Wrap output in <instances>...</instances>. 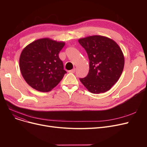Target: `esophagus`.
<instances>
[{
  "label": "esophagus",
  "instance_id": "34e87169",
  "mask_svg": "<svg viewBox=\"0 0 147 147\" xmlns=\"http://www.w3.org/2000/svg\"><path fill=\"white\" fill-rule=\"evenodd\" d=\"M75 71H76V68H74L72 69L71 70H69V71H68V72H69V73H74L75 72Z\"/></svg>",
  "mask_w": 147,
  "mask_h": 147
}]
</instances>
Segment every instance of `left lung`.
<instances>
[{"label":"left lung","instance_id":"8db88e82","mask_svg":"<svg viewBox=\"0 0 147 147\" xmlns=\"http://www.w3.org/2000/svg\"><path fill=\"white\" fill-rule=\"evenodd\" d=\"M89 59V71L80 82L91 93L109 90L119 79L125 65V58L118 44L102 36H90L79 39Z\"/></svg>","mask_w":147,"mask_h":147}]
</instances>
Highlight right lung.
Returning a JSON list of instances; mask_svg holds the SVG:
<instances>
[{
  "label": "right lung",
  "instance_id": "right-lung-1",
  "mask_svg": "<svg viewBox=\"0 0 147 147\" xmlns=\"http://www.w3.org/2000/svg\"><path fill=\"white\" fill-rule=\"evenodd\" d=\"M65 45L49 38H43L28 44L21 52L20 68L28 84L43 92L51 91L67 73L58 53Z\"/></svg>",
  "mask_w": 147,
  "mask_h": 147
}]
</instances>
